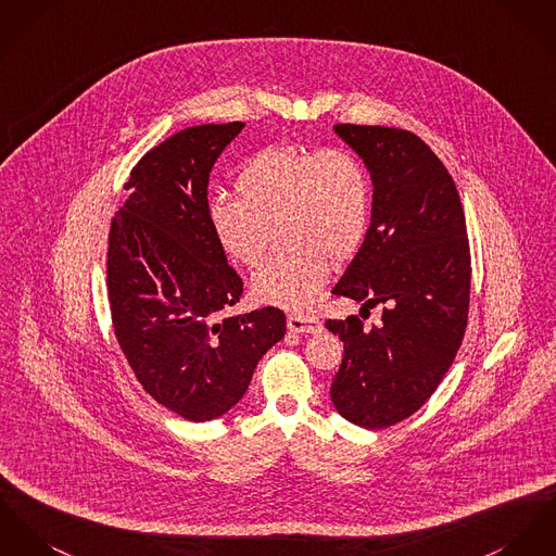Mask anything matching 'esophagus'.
<instances>
[{
  "label": "esophagus",
  "instance_id": "obj_1",
  "mask_svg": "<svg viewBox=\"0 0 556 556\" xmlns=\"http://www.w3.org/2000/svg\"><path fill=\"white\" fill-rule=\"evenodd\" d=\"M288 328H290V332H299V334H315V332L321 330V324L315 317L290 315L288 317Z\"/></svg>",
  "mask_w": 556,
  "mask_h": 556
}]
</instances>
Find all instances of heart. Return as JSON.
I'll use <instances>...</instances> for the list:
<instances>
[{"mask_svg":"<svg viewBox=\"0 0 556 556\" xmlns=\"http://www.w3.org/2000/svg\"><path fill=\"white\" fill-rule=\"evenodd\" d=\"M235 188L239 197H214L207 205L219 250L256 268L279 226L281 243L292 250L254 275L252 294L290 311L311 308L330 257L353 256L366 239L370 179L364 163L344 148L270 146L241 167Z\"/></svg>","mask_w":556,"mask_h":556,"instance_id":"heart-1","label":"heart"}]
</instances>
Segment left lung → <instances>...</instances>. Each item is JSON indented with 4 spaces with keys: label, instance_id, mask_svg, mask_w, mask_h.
Wrapping results in <instances>:
<instances>
[{
    "label": "left lung",
    "instance_id": "obj_1",
    "mask_svg": "<svg viewBox=\"0 0 556 556\" xmlns=\"http://www.w3.org/2000/svg\"><path fill=\"white\" fill-rule=\"evenodd\" d=\"M364 159L375 194L366 239L332 294L383 304L370 328L357 315L328 319L344 344L330 387L342 417L383 429L417 413L448 372L468 326L470 243L457 186L404 128L337 125Z\"/></svg>",
    "mask_w": 556,
    "mask_h": 556
}]
</instances>
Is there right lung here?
I'll use <instances>...</instances> for the list:
<instances>
[{
    "label": "right lung",
    "instance_id": "add662e5",
    "mask_svg": "<svg viewBox=\"0 0 556 556\" xmlns=\"http://www.w3.org/2000/svg\"><path fill=\"white\" fill-rule=\"evenodd\" d=\"M243 123L199 125L130 169L112 217L108 294L118 344L137 381L188 421H212L248 391L260 357L286 334L275 306L228 317L243 281L207 219L210 173Z\"/></svg>",
    "mask_w": 556,
    "mask_h": 556
}]
</instances>
